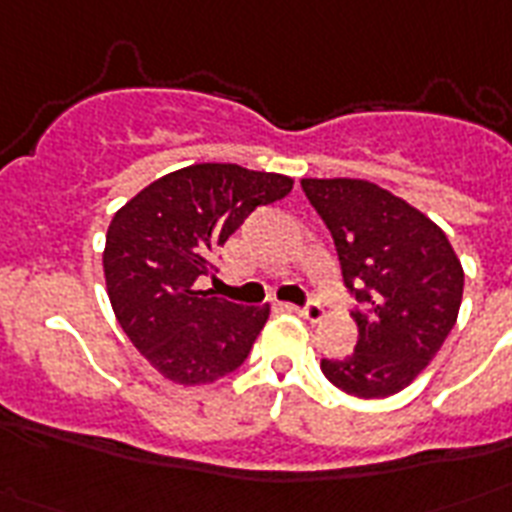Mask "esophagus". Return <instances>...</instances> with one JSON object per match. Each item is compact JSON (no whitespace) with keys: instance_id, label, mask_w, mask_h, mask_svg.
Here are the masks:
<instances>
[{"instance_id":"34e87169","label":"esophagus","mask_w":512,"mask_h":512,"mask_svg":"<svg viewBox=\"0 0 512 512\" xmlns=\"http://www.w3.org/2000/svg\"><path fill=\"white\" fill-rule=\"evenodd\" d=\"M289 311H295L297 316H303V319L311 321V324H316V321L324 319V308H321L319 303H308L305 308H295V305H289Z\"/></svg>"}]
</instances>
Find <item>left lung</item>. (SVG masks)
Masks as SVG:
<instances>
[{"instance_id":"left-lung-1","label":"left lung","mask_w":512,"mask_h":512,"mask_svg":"<svg viewBox=\"0 0 512 512\" xmlns=\"http://www.w3.org/2000/svg\"><path fill=\"white\" fill-rule=\"evenodd\" d=\"M335 239L361 311L356 350L324 358L327 380L356 398L404 390L436 358L462 303L465 271L446 233L396 193L356 177H303Z\"/></svg>"}]
</instances>
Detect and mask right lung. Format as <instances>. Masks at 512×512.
I'll use <instances>...</instances> for the list:
<instances>
[{
	"label": "right lung",
	"mask_w": 512,
	"mask_h": 512,
	"mask_svg": "<svg viewBox=\"0 0 512 512\" xmlns=\"http://www.w3.org/2000/svg\"><path fill=\"white\" fill-rule=\"evenodd\" d=\"M295 180L239 164H191L159 177L114 215L106 233V292L124 335L177 385H209L236 372L271 305H236L199 289L212 255L255 207Z\"/></svg>",
	"instance_id": "add662e5"
}]
</instances>
